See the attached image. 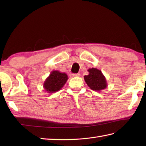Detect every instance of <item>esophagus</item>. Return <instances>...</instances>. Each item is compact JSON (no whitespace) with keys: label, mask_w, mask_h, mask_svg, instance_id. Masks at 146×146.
Wrapping results in <instances>:
<instances>
[{"label":"esophagus","mask_w":146,"mask_h":146,"mask_svg":"<svg viewBox=\"0 0 146 146\" xmlns=\"http://www.w3.org/2000/svg\"><path fill=\"white\" fill-rule=\"evenodd\" d=\"M72 76H73V77H79V76H80V73L72 74Z\"/></svg>","instance_id":"34e87169"}]
</instances>
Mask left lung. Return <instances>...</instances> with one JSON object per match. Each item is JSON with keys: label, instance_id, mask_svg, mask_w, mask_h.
Wrapping results in <instances>:
<instances>
[{"label": "left lung", "instance_id": "left-lung-1", "mask_svg": "<svg viewBox=\"0 0 146 146\" xmlns=\"http://www.w3.org/2000/svg\"><path fill=\"white\" fill-rule=\"evenodd\" d=\"M88 71L89 74L84 76V80L86 84L92 90L101 92L107 87L106 78L101 70L97 68H92L88 69Z\"/></svg>", "mask_w": 146, "mask_h": 146}]
</instances>
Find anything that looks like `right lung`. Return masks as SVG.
<instances>
[{
    "instance_id": "obj_1",
    "label": "right lung",
    "mask_w": 146,
    "mask_h": 146,
    "mask_svg": "<svg viewBox=\"0 0 146 146\" xmlns=\"http://www.w3.org/2000/svg\"><path fill=\"white\" fill-rule=\"evenodd\" d=\"M68 79L65 73H61L58 70L52 71L49 76L44 82L43 87L49 94L58 92L63 87Z\"/></svg>"
}]
</instances>
